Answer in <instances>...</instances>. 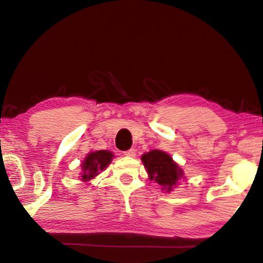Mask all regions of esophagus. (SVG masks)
<instances>
[{"label":"esophagus","instance_id":"34e87169","mask_svg":"<svg viewBox=\"0 0 263 263\" xmlns=\"http://www.w3.org/2000/svg\"><path fill=\"white\" fill-rule=\"evenodd\" d=\"M124 155H126V157L135 158L136 155H137V152H136V149H135V148H131V149L126 151V152H124Z\"/></svg>","mask_w":263,"mask_h":263}]
</instances>
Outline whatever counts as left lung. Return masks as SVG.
Instances as JSON below:
<instances>
[{"label":"left lung","mask_w":263,"mask_h":263,"mask_svg":"<svg viewBox=\"0 0 263 263\" xmlns=\"http://www.w3.org/2000/svg\"><path fill=\"white\" fill-rule=\"evenodd\" d=\"M151 181L157 182L162 191L169 193L177 185L181 179H185L182 168L168 153L160 149H152L141 157Z\"/></svg>","instance_id":"8db88e82"}]
</instances>
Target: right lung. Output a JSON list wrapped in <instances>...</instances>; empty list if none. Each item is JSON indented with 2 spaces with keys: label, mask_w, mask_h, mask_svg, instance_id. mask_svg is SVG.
<instances>
[{
  "label": "right lung",
  "mask_w": 263,
  "mask_h": 263,
  "mask_svg": "<svg viewBox=\"0 0 263 263\" xmlns=\"http://www.w3.org/2000/svg\"><path fill=\"white\" fill-rule=\"evenodd\" d=\"M114 158L115 155L111 151L101 149L89 152L81 163L82 169L80 173V180L84 183L90 182L109 166Z\"/></svg>",
  "instance_id": "add662e5"
}]
</instances>
